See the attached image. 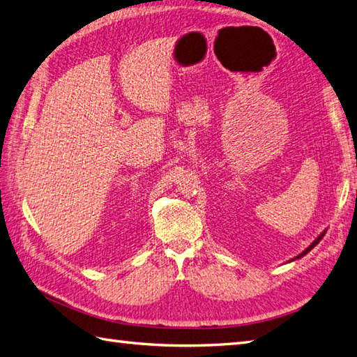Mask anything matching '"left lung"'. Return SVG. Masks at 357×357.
<instances>
[{
	"label": "left lung",
	"instance_id": "1",
	"mask_svg": "<svg viewBox=\"0 0 357 357\" xmlns=\"http://www.w3.org/2000/svg\"><path fill=\"white\" fill-rule=\"evenodd\" d=\"M325 231H327V230H324V231H322V233L319 234V236H317V238H316V239H314V241L312 242V244H310V245H308V247H307V248L304 250V252H302L301 255H298V256H296V257H293V259H291V261H296V259H299V257H302V256H305V255H307L308 252H312V250H313V248H314V247H316L317 244H319V241H321V239H322V238L325 236Z\"/></svg>",
	"mask_w": 357,
	"mask_h": 357
}]
</instances>
